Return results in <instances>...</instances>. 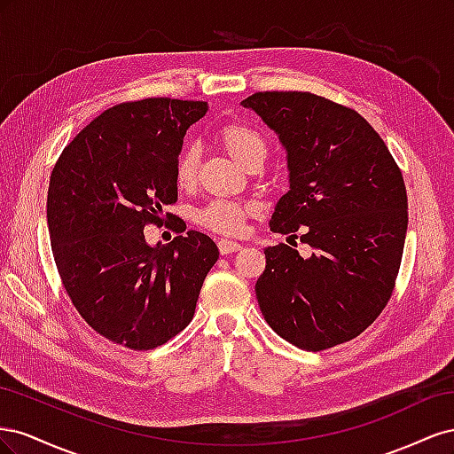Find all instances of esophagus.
<instances>
[{"label": "esophagus", "mask_w": 454, "mask_h": 454, "mask_svg": "<svg viewBox=\"0 0 454 454\" xmlns=\"http://www.w3.org/2000/svg\"><path fill=\"white\" fill-rule=\"evenodd\" d=\"M217 248H219V254H222V255H229L232 252H239L240 250V244L239 242H232V240H219L217 242Z\"/></svg>", "instance_id": "1"}]
</instances>
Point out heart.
<instances>
[{
  "instance_id": "obj_1",
  "label": "heart",
  "mask_w": 454,
  "mask_h": 454,
  "mask_svg": "<svg viewBox=\"0 0 454 454\" xmlns=\"http://www.w3.org/2000/svg\"><path fill=\"white\" fill-rule=\"evenodd\" d=\"M215 142L225 153L235 160L240 168H248L252 164H261L267 153L265 140L254 129L231 122L215 132ZM199 172V151L195 147H187L182 151L180 159L176 162L174 176L176 184L182 189L193 187ZM257 210L254 202H227L215 200L206 204L195 215L197 223L204 229L219 232V235H240L244 231L246 219L252 217Z\"/></svg>"
}]
</instances>
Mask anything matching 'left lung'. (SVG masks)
<instances>
[{
  "label": "left lung",
  "instance_id": "left-lung-1",
  "mask_svg": "<svg viewBox=\"0 0 454 454\" xmlns=\"http://www.w3.org/2000/svg\"><path fill=\"white\" fill-rule=\"evenodd\" d=\"M278 136L287 193L269 227L314 248H265L255 295L267 324L303 350L360 335L388 303L407 235L400 168L354 109L310 92H257L240 102ZM297 239V237H295Z\"/></svg>",
  "mask_w": 454,
  "mask_h": 454
}]
</instances>
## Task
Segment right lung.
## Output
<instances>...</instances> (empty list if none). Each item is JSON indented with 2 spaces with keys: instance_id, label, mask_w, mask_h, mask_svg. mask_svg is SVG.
<instances>
[{
  "instance_id": "obj_1",
  "label": "right lung",
  "mask_w": 454,
  "mask_h": 454,
  "mask_svg": "<svg viewBox=\"0 0 454 454\" xmlns=\"http://www.w3.org/2000/svg\"><path fill=\"white\" fill-rule=\"evenodd\" d=\"M206 112V102L170 98L106 109L52 168L47 222L62 284L85 322L117 345L151 350L180 333L219 257L197 231L168 246L144 235L176 202L185 132Z\"/></svg>"
}]
</instances>
